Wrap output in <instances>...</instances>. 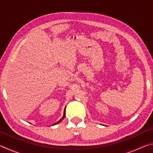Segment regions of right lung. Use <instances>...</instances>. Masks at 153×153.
Returning <instances> with one entry per match:
<instances>
[{"label":"right lung","mask_w":153,"mask_h":153,"mask_svg":"<svg viewBox=\"0 0 153 153\" xmlns=\"http://www.w3.org/2000/svg\"><path fill=\"white\" fill-rule=\"evenodd\" d=\"M65 110H64V113H63V117H62L60 120H59V121H57V122L56 123H55V124H54V125H56V124H57V123H59V122H61V121L63 120V119L65 118Z\"/></svg>","instance_id":"right-lung-1"}]
</instances>
